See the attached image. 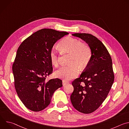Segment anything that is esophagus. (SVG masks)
I'll use <instances>...</instances> for the list:
<instances>
[{"instance_id":"34e87169","label":"esophagus","mask_w":129,"mask_h":129,"mask_svg":"<svg viewBox=\"0 0 129 129\" xmlns=\"http://www.w3.org/2000/svg\"><path fill=\"white\" fill-rule=\"evenodd\" d=\"M62 84H63V85L64 86L66 85L67 84H68V82H66V81H65V80H63Z\"/></svg>"}]
</instances>
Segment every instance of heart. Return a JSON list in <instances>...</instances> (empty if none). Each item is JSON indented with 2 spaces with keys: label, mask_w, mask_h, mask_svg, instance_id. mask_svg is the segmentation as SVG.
<instances>
[{
  "label": "heart",
  "mask_w": 129,
  "mask_h": 129,
  "mask_svg": "<svg viewBox=\"0 0 129 129\" xmlns=\"http://www.w3.org/2000/svg\"><path fill=\"white\" fill-rule=\"evenodd\" d=\"M58 45L63 52L70 53L68 62L70 64L61 67L56 71L55 74L57 77L66 81L75 79L79 73V67L84 69L89 63L92 57L90 47L81 40L69 36L62 39ZM49 59L53 66H58V56L54 49L50 50Z\"/></svg>",
  "instance_id": "heart-1"
}]
</instances>
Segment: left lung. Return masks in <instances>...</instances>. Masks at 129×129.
I'll return each mask as SVG.
<instances>
[{
    "mask_svg": "<svg viewBox=\"0 0 129 129\" xmlns=\"http://www.w3.org/2000/svg\"><path fill=\"white\" fill-rule=\"evenodd\" d=\"M73 36L85 41L92 51L91 60L80 77L72 83L74 88L71 102L78 111L89 114L105 100L114 80L112 59L103 43L93 35L75 33Z\"/></svg>",
    "mask_w": 129,
    "mask_h": 129,
    "instance_id": "left-lung-1",
    "label": "left lung"
}]
</instances>
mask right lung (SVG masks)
<instances>
[{
    "mask_svg": "<svg viewBox=\"0 0 129 129\" xmlns=\"http://www.w3.org/2000/svg\"><path fill=\"white\" fill-rule=\"evenodd\" d=\"M66 31L44 28L25 39L18 47L12 66L18 97L29 110L39 112L50 104L54 92L62 87V81L46 78L52 73L49 53Z\"/></svg>",
    "mask_w": 129,
    "mask_h": 129,
    "instance_id": "obj_1",
    "label": "right lung"
}]
</instances>
